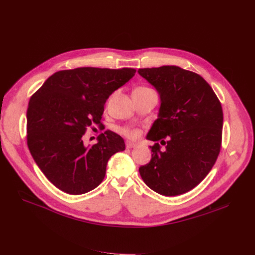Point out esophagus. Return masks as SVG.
I'll list each match as a JSON object with an SVG mask.
<instances>
[{
  "label": "esophagus",
  "instance_id": "esophagus-1",
  "mask_svg": "<svg viewBox=\"0 0 255 255\" xmlns=\"http://www.w3.org/2000/svg\"><path fill=\"white\" fill-rule=\"evenodd\" d=\"M137 144L136 143H135V142H131V141H126V147L127 148H131V147H135V146H136Z\"/></svg>",
  "mask_w": 255,
  "mask_h": 255
}]
</instances>
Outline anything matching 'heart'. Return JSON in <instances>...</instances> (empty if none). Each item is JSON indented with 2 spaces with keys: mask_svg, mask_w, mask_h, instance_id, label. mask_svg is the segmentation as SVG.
I'll return each instance as SVG.
<instances>
[{
  "mask_svg": "<svg viewBox=\"0 0 255 255\" xmlns=\"http://www.w3.org/2000/svg\"><path fill=\"white\" fill-rule=\"evenodd\" d=\"M150 89L149 88H146V87H142V86H139V87H136L134 90H133V93H137V92H145V91H149ZM123 134H125L126 136L130 137V138H135L138 136L139 132L137 130L135 129H124L123 131Z\"/></svg>",
  "mask_w": 255,
  "mask_h": 255,
  "instance_id": "heart-1",
  "label": "heart"
}]
</instances>
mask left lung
Instances as JSON below:
<instances>
[{"mask_svg":"<svg viewBox=\"0 0 255 255\" xmlns=\"http://www.w3.org/2000/svg\"><path fill=\"white\" fill-rule=\"evenodd\" d=\"M160 95L158 119L146 139L151 159L139 167L149 189L163 196L193 190L211 170L222 144L224 115L210 85L198 74L175 65L139 69Z\"/></svg>","mask_w":255,"mask_h":255,"instance_id":"obj_1","label":"left lung"}]
</instances>
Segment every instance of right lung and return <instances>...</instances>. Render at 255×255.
<instances>
[{
    "instance_id": "add662e5",
    "label": "right lung",
    "mask_w": 255,
    "mask_h": 255,
    "mask_svg": "<svg viewBox=\"0 0 255 255\" xmlns=\"http://www.w3.org/2000/svg\"><path fill=\"white\" fill-rule=\"evenodd\" d=\"M136 70L79 67L49 77L28 103L27 145L50 182L71 195L94 190L106 175L110 158L125 149L120 135L107 130L86 145L83 135L100 123L110 95Z\"/></svg>"
}]
</instances>
